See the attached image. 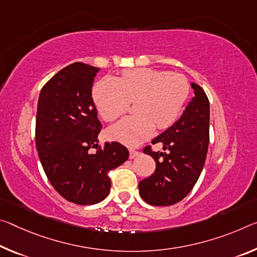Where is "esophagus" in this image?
I'll return each instance as SVG.
<instances>
[{
	"label": "esophagus",
	"mask_w": 257,
	"mask_h": 257,
	"mask_svg": "<svg viewBox=\"0 0 257 257\" xmlns=\"http://www.w3.org/2000/svg\"><path fill=\"white\" fill-rule=\"evenodd\" d=\"M138 156H140V152H138V151L133 150V149L129 150V158L130 159H135Z\"/></svg>",
	"instance_id": "34e87169"
}]
</instances>
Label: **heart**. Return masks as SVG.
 Returning <instances> with one entry per match:
<instances>
[{
    "label": "heart",
    "mask_w": 257,
    "mask_h": 257,
    "mask_svg": "<svg viewBox=\"0 0 257 257\" xmlns=\"http://www.w3.org/2000/svg\"><path fill=\"white\" fill-rule=\"evenodd\" d=\"M186 77L174 72L142 67L125 70L120 77L105 76L92 88V100L105 121H113L135 100L136 114L125 116L107 130L109 140L137 146L158 129H167L180 117L189 97Z\"/></svg>",
    "instance_id": "heart-1"
}]
</instances>
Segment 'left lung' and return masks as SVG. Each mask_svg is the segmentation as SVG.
<instances>
[{
	"instance_id": "1",
	"label": "left lung",
	"mask_w": 257,
	"mask_h": 257,
	"mask_svg": "<svg viewBox=\"0 0 257 257\" xmlns=\"http://www.w3.org/2000/svg\"><path fill=\"white\" fill-rule=\"evenodd\" d=\"M194 97L182 116L152 141L167 152L144 153L156 161V170L138 184L142 199L152 206H170L184 199L197 183L209 144V100L198 84L191 83Z\"/></svg>"
}]
</instances>
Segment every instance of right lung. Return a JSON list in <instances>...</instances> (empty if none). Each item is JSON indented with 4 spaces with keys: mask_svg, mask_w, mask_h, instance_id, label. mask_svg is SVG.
Masks as SVG:
<instances>
[{
    "mask_svg": "<svg viewBox=\"0 0 257 257\" xmlns=\"http://www.w3.org/2000/svg\"><path fill=\"white\" fill-rule=\"evenodd\" d=\"M98 71L83 63L64 67L43 85L36 112V150L49 182L67 201L83 206L107 197L108 172L129 157L117 142L97 144L101 123L91 88Z\"/></svg>",
    "mask_w": 257,
    "mask_h": 257,
    "instance_id": "add662e5",
    "label": "right lung"
}]
</instances>
